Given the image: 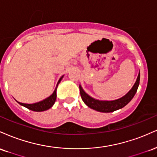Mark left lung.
<instances>
[{
  "label": "left lung",
  "mask_w": 157,
  "mask_h": 157,
  "mask_svg": "<svg viewBox=\"0 0 157 157\" xmlns=\"http://www.w3.org/2000/svg\"><path fill=\"white\" fill-rule=\"evenodd\" d=\"M140 80V73L136 78V82L131 89L123 97H120L117 100H100L97 99L93 98L90 95L88 94L86 91H84L82 88L81 85H80V95L82 97V101L86 104L88 107L91 108V109L95 110V111H100L102 113H109L113 112V111H117V110L122 109L124 106H125L133 99L136 94L137 89L139 87Z\"/></svg>",
  "instance_id": "obj_1"
}]
</instances>
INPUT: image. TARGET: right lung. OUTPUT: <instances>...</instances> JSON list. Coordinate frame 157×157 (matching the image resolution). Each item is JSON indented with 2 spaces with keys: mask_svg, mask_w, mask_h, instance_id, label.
<instances>
[{
  "mask_svg": "<svg viewBox=\"0 0 157 157\" xmlns=\"http://www.w3.org/2000/svg\"><path fill=\"white\" fill-rule=\"evenodd\" d=\"M64 77V75H63L62 77L59 79L58 82H57V86H56V88L54 91V92L50 95L49 97H48L47 98L44 99V100L42 101H40L37 102H35V103H32V104H27V103H23V102H17L21 105L24 106V107L27 108L28 109L31 110V111H37V112H40V111H46V110L49 109L50 108H52L54 104H55L56 98H57V88L58 86V84L60 83V81L62 80L63 77Z\"/></svg>",
  "mask_w": 157,
  "mask_h": 157,
  "instance_id": "1",
  "label": "right lung"
}]
</instances>
